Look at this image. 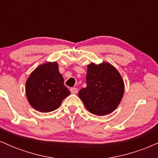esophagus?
<instances>
[{"mask_svg": "<svg viewBox=\"0 0 158 158\" xmlns=\"http://www.w3.org/2000/svg\"><path fill=\"white\" fill-rule=\"evenodd\" d=\"M70 92H71L72 94H77L78 93V89L77 88H70Z\"/></svg>", "mask_w": 158, "mask_h": 158, "instance_id": "obj_1", "label": "esophagus"}]
</instances>
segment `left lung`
<instances>
[{
	"mask_svg": "<svg viewBox=\"0 0 158 158\" xmlns=\"http://www.w3.org/2000/svg\"><path fill=\"white\" fill-rule=\"evenodd\" d=\"M87 87L79 97L91 114L103 116L119 106L124 93V82L117 69L109 63L88 65Z\"/></svg>",
	"mask_w": 158,
	"mask_h": 158,
	"instance_id": "8db88e82",
	"label": "left lung"
}]
</instances>
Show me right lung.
<instances>
[{
	"instance_id": "1",
	"label": "right lung",
	"mask_w": 158,
	"mask_h": 158,
	"mask_svg": "<svg viewBox=\"0 0 158 158\" xmlns=\"http://www.w3.org/2000/svg\"><path fill=\"white\" fill-rule=\"evenodd\" d=\"M70 94L56 62L40 65L26 82L27 99L32 108L40 112L56 110Z\"/></svg>"
}]
</instances>
